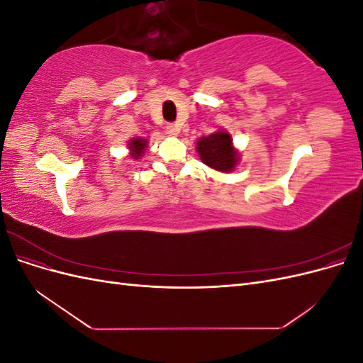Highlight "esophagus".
<instances>
[{
    "label": "esophagus",
    "mask_w": 363,
    "mask_h": 363,
    "mask_svg": "<svg viewBox=\"0 0 363 363\" xmlns=\"http://www.w3.org/2000/svg\"><path fill=\"white\" fill-rule=\"evenodd\" d=\"M167 133L169 136H177L180 133V127L177 124H168L167 125Z\"/></svg>",
    "instance_id": "esophagus-1"
}]
</instances>
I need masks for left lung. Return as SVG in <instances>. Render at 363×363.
Returning a JSON list of instances; mask_svg holds the SVG:
<instances>
[{
  "label": "left lung",
  "mask_w": 363,
  "mask_h": 363,
  "mask_svg": "<svg viewBox=\"0 0 363 363\" xmlns=\"http://www.w3.org/2000/svg\"><path fill=\"white\" fill-rule=\"evenodd\" d=\"M196 151H199L203 163L221 172L233 171L239 162L238 150L233 147V139L224 130L200 138L196 140Z\"/></svg>",
  "instance_id": "1"
}]
</instances>
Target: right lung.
<instances>
[{"mask_svg": "<svg viewBox=\"0 0 363 363\" xmlns=\"http://www.w3.org/2000/svg\"><path fill=\"white\" fill-rule=\"evenodd\" d=\"M148 145L147 139L142 138H133L128 142V150H130V156L131 159H140L142 155H144Z\"/></svg>", "mask_w": 363, "mask_h": 363, "instance_id": "right-lung-1", "label": "right lung"}]
</instances>
